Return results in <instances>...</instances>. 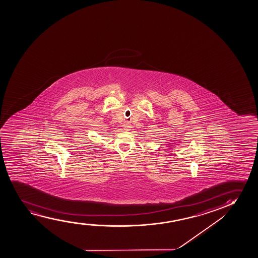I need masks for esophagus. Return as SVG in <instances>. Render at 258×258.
<instances>
[{
    "label": "esophagus",
    "instance_id": "34e87169",
    "mask_svg": "<svg viewBox=\"0 0 258 258\" xmlns=\"http://www.w3.org/2000/svg\"><path fill=\"white\" fill-rule=\"evenodd\" d=\"M131 128V124L126 123L125 125H124V130L125 131H130Z\"/></svg>",
    "mask_w": 258,
    "mask_h": 258
}]
</instances>
